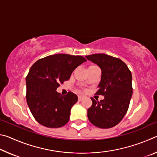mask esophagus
<instances>
[{"mask_svg": "<svg viewBox=\"0 0 157 157\" xmlns=\"http://www.w3.org/2000/svg\"><path fill=\"white\" fill-rule=\"evenodd\" d=\"M83 98H84V97L83 96H81V95H79V96H78L79 101H81L82 99H83Z\"/></svg>", "mask_w": 157, "mask_h": 157, "instance_id": "1", "label": "esophagus"}]
</instances>
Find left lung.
<instances>
[{"instance_id":"obj_1","label":"left lung","mask_w":157,"mask_h":157,"mask_svg":"<svg viewBox=\"0 0 157 157\" xmlns=\"http://www.w3.org/2000/svg\"><path fill=\"white\" fill-rule=\"evenodd\" d=\"M102 71L97 95H104L100 102L91 98L92 105L87 111L91 123L102 129L118 124L128 110L132 95V77L129 69L121 59L105 54L86 55Z\"/></svg>"}]
</instances>
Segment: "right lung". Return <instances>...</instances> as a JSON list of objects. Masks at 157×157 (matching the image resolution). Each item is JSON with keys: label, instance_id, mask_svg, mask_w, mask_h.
Returning a JSON list of instances; mask_svg holds the SVG:
<instances>
[{"label": "right lung", "instance_id": "add662e5", "mask_svg": "<svg viewBox=\"0 0 157 157\" xmlns=\"http://www.w3.org/2000/svg\"><path fill=\"white\" fill-rule=\"evenodd\" d=\"M86 61L79 55L57 54L39 59L32 66L25 79L26 100L39 123L57 128L68 123L78 96L71 91L62 95L56 90Z\"/></svg>", "mask_w": 157, "mask_h": 157}]
</instances>
